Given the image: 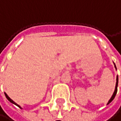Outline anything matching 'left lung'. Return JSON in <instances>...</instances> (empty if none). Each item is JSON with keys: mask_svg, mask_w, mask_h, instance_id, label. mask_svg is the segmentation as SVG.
Wrapping results in <instances>:
<instances>
[{"mask_svg": "<svg viewBox=\"0 0 121 121\" xmlns=\"http://www.w3.org/2000/svg\"><path fill=\"white\" fill-rule=\"evenodd\" d=\"M114 66H115V68L116 69V65H115V64H114ZM118 76H117V77H116V84L115 91H114V92H113V94L111 98L110 99V100L108 101V102L107 104H109L114 99V98H115V96H116V93H117V90H118Z\"/></svg>", "mask_w": 121, "mask_h": 121, "instance_id": "obj_1", "label": "left lung"}]
</instances>
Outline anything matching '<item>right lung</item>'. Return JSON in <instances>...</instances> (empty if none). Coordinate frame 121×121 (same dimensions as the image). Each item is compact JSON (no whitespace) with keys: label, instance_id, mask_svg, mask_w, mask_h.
Wrapping results in <instances>:
<instances>
[{"label":"right lung","instance_id":"obj_1","mask_svg":"<svg viewBox=\"0 0 121 121\" xmlns=\"http://www.w3.org/2000/svg\"><path fill=\"white\" fill-rule=\"evenodd\" d=\"M5 97L7 98V99H8V101H9L10 102H11L12 104H13L16 105L17 106H18V107H20V108H21V107H20V106H19L18 104H16V103H15V101H13V100H12V99H10V97H9V96H8V95H7V94H6V93H5Z\"/></svg>","mask_w":121,"mask_h":121}]
</instances>
